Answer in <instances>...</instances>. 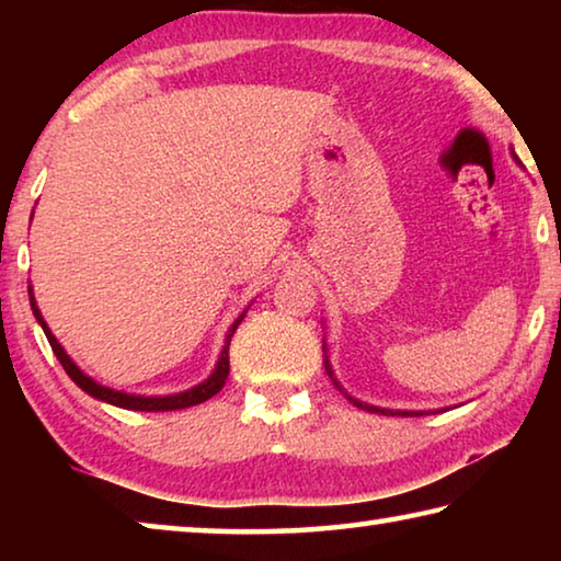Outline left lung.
<instances>
[{
	"instance_id": "left-lung-1",
	"label": "left lung",
	"mask_w": 561,
	"mask_h": 561,
	"mask_svg": "<svg viewBox=\"0 0 561 561\" xmlns=\"http://www.w3.org/2000/svg\"><path fill=\"white\" fill-rule=\"evenodd\" d=\"M515 160H517V156H515ZM519 163V160H517ZM324 351H327V344H324ZM324 366H327V374H329V378L331 381H334V386L339 388L341 393H344L351 403H354L356 408H360V411H371V413H381V415H423V411H391V408H378V405H371V403H364V401H358V398H354V396H348L346 391H344V386H341L339 381H336V376H334V371H331V364H329V356H324Z\"/></svg>"
}]
</instances>
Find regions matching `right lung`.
I'll use <instances>...</instances> for the list:
<instances>
[{"label": "right lung", "instance_id": "1", "mask_svg": "<svg viewBox=\"0 0 561 561\" xmlns=\"http://www.w3.org/2000/svg\"><path fill=\"white\" fill-rule=\"evenodd\" d=\"M34 215V213H32ZM30 304H32V311L36 321H39L46 339H49V346L54 348L56 358L61 360L64 371L69 374L71 381L81 388V391H87L89 396L96 398V401H103V403H111V405H118V408H126V411H146V413H158V411H180V408H190V405H197L207 401V398H213L215 393L222 391V386L227 381V376H230V341H232V334L237 331V327H240V321L244 319L247 314V307L240 317L234 319V324L227 329V336H225V346L220 351V358H217V364L213 368V374L205 378L203 383H197L193 388H187V391H180V393H170V396H140V393H126V391H116V388H108L103 386L99 381H93V378L89 374H83L79 366H76V360L66 354L64 346L56 341V336L51 334L49 324H46L39 307H36V299H34V287L30 284Z\"/></svg>", "mask_w": 561, "mask_h": 561}]
</instances>
